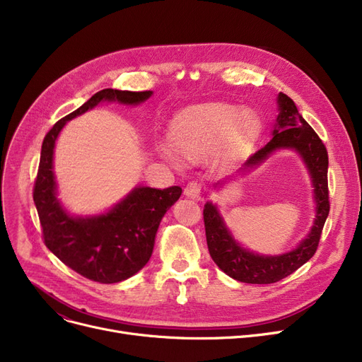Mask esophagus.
I'll return each instance as SVG.
<instances>
[{"label":"esophagus","mask_w":362,"mask_h":362,"mask_svg":"<svg viewBox=\"0 0 362 362\" xmlns=\"http://www.w3.org/2000/svg\"><path fill=\"white\" fill-rule=\"evenodd\" d=\"M185 195L189 197V198H194V199H198L199 195H201V183L197 182V180H192L189 182L185 187Z\"/></svg>","instance_id":"1"}]
</instances>
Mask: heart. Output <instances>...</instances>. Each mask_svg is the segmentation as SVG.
Masks as SVG:
<instances>
[{"label":"heart","mask_w":362,"mask_h":362,"mask_svg":"<svg viewBox=\"0 0 362 362\" xmlns=\"http://www.w3.org/2000/svg\"><path fill=\"white\" fill-rule=\"evenodd\" d=\"M261 123L251 110H239L226 104H205L185 110L170 124L171 146H158L160 156L173 167H182L183 158L195 160L216 142V154L232 157L251 144L259 133Z\"/></svg>","instance_id":"b5f03b06"}]
</instances>
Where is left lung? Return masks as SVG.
<instances>
[{
    "mask_svg": "<svg viewBox=\"0 0 362 362\" xmlns=\"http://www.w3.org/2000/svg\"><path fill=\"white\" fill-rule=\"evenodd\" d=\"M277 103L280 112L276 129L273 130V138L246 160L243 168H252L261 164L264 160H267L273 151L280 148H292L298 151L305 161L313 179L317 216L311 232L299 243L296 250L277 257H267L243 250L227 230L217 206L206 202L204 206V224L208 251H210L213 261L227 276L243 283H276L302 267L315 254L322 227H325L330 211L327 149L314 129L303 120L295 103L286 93L280 92Z\"/></svg>",
    "mask_w": 362,
    "mask_h": 362,
    "instance_id": "8db88e82",
    "label": "left lung"
}]
</instances>
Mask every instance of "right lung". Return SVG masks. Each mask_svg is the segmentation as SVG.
<instances>
[{
	"label": "right lung",
	"instance_id": "right-lung-1",
	"mask_svg": "<svg viewBox=\"0 0 362 362\" xmlns=\"http://www.w3.org/2000/svg\"><path fill=\"white\" fill-rule=\"evenodd\" d=\"M151 90L103 89L82 107L57 122L47 133L40 168L33 185V201L47 248L81 276L98 283H117L136 274L149 261L156 233L165 211L182 195L180 186L154 189L138 186L107 214L70 217L55 198L52 154L63 126L101 101L139 104Z\"/></svg>",
	"mask_w": 362,
	"mask_h": 362
}]
</instances>
